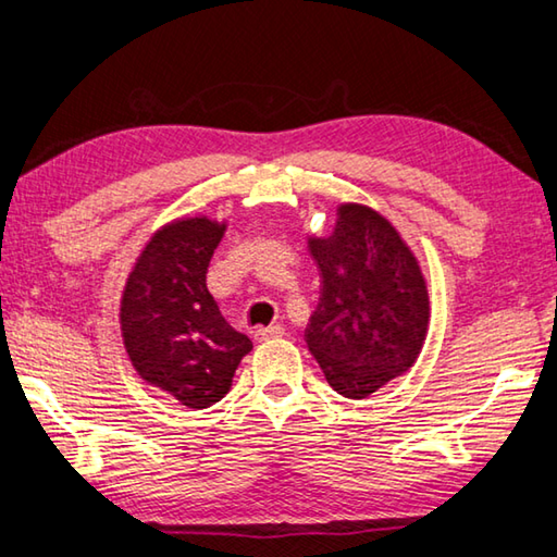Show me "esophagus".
<instances>
[{
  "mask_svg": "<svg viewBox=\"0 0 557 557\" xmlns=\"http://www.w3.org/2000/svg\"><path fill=\"white\" fill-rule=\"evenodd\" d=\"M280 336H285V329H282V326H260V329L252 331V338H256L258 343L270 341V338H280Z\"/></svg>",
  "mask_w": 557,
  "mask_h": 557,
  "instance_id": "34e87169",
  "label": "esophagus"
}]
</instances>
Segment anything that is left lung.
Returning <instances> with one entry per match:
<instances>
[{
    "label": "left lung",
    "mask_w": 557,
    "mask_h": 557,
    "mask_svg": "<svg viewBox=\"0 0 557 557\" xmlns=\"http://www.w3.org/2000/svg\"><path fill=\"white\" fill-rule=\"evenodd\" d=\"M321 297L305 338L323 377L362 399L417 362L429 329L426 280L387 219L341 205L336 228L309 238Z\"/></svg>",
    "instance_id": "1"
}]
</instances>
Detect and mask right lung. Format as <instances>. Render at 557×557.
Instances as JSON below:
<instances>
[{"label":"right lung","instance_id":"obj_1","mask_svg":"<svg viewBox=\"0 0 557 557\" xmlns=\"http://www.w3.org/2000/svg\"><path fill=\"white\" fill-rule=\"evenodd\" d=\"M226 224L177 219L158 231L136 260L121 297V333L138 375L185 404L207 409L231 389L246 333L221 317L207 268Z\"/></svg>","mask_w":557,"mask_h":557}]
</instances>
